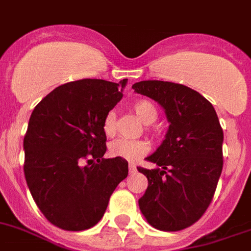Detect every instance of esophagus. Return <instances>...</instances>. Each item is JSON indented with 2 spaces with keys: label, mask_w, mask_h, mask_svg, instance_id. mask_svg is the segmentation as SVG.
Segmentation results:
<instances>
[{
  "label": "esophagus",
  "mask_w": 251,
  "mask_h": 251,
  "mask_svg": "<svg viewBox=\"0 0 251 251\" xmlns=\"http://www.w3.org/2000/svg\"><path fill=\"white\" fill-rule=\"evenodd\" d=\"M128 169H129V173H130V174H132V173H136V170H137L136 165H133V164H129V165H128Z\"/></svg>",
  "instance_id": "obj_1"
}]
</instances>
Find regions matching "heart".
I'll return each mask as SVG.
<instances>
[{"instance_id":"obj_1","label":"heart","mask_w":251,"mask_h":251,"mask_svg":"<svg viewBox=\"0 0 251 251\" xmlns=\"http://www.w3.org/2000/svg\"><path fill=\"white\" fill-rule=\"evenodd\" d=\"M132 110L136 117L143 124H152L157 119V111L152 102L149 100H137L132 104ZM102 130L106 136H113L115 133V114L114 111H109L102 121ZM150 151V143L147 141H128L118 140L109 147V152L113 157L122 158L126 161L134 162L140 160Z\"/></svg>"}]
</instances>
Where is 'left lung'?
<instances>
[{
    "mask_svg": "<svg viewBox=\"0 0 251 251\" xmlns=\"http://www.w3.org/2000/svg\"><path fill=\"white\" fill-rule=\"evenodd\" d=\"M134 93L165 110L169 129L147 160L158 168H137L149 187L138 201L152 227L179 231L208 208L221 176L224 132L213 105L190 87L168 81H140Z\"/></svg>",
    "mask_w": 251,
    "mask_h": 251,
    "instance_id": "8db88e82",
    "label": "left lung"
}]
</instances>
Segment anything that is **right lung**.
<instances>
[{
	"label": "right lung",
	"mask_w": 251,
	"mask_h": 251,
	"mask_svg": "<svg viewBox=\"0 0 251 251\" xmlns=\"http://www.w3.org/2000/svg\"><path fill=\"white\" fill-rule=\"evenodd\" d=\"M127 82L128 78L119 83L83 78L64 83L30 115L24 137V174L38 208L62 230L95 226L111 193L127 177L126 160L102 158V121L121 101Z\"/></svg>",
	"instance_id": "obj_1"
}]
</instances>
